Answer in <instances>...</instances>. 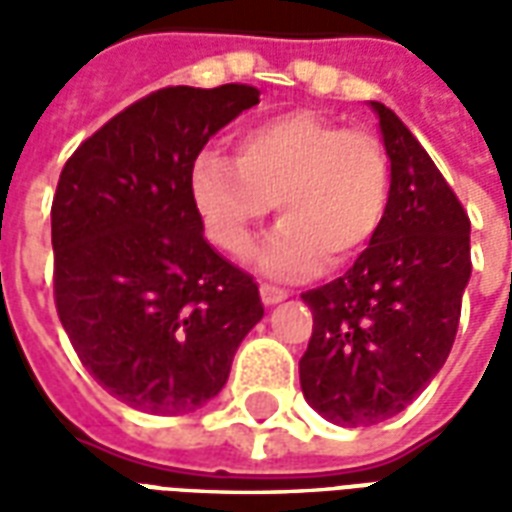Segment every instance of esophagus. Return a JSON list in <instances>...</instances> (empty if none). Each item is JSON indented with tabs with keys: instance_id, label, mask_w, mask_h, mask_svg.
<instances>
[{
	"instance_id": "34e87169",
	"label": "esophagus",
	"mask_w": 512,
	"mask_h": 512,
	"mask_svg": "<svg viewBox=\"0 0 512 512\" xmlns=\"http://www.w3.org/2000/svg\"><path fill=\"white\" fill-rule=\"evenodd\" d=\"M288 296H290L288 290L277 288V285H268V282L260 285V299H263V304H268V307H271V304H279V301H285Z\"/></svg>"
}]
</instances>
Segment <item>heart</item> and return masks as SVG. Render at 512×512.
Returning a JSON list of instances; mask_svg holds the SVG:
<instances>
[{"label": "heart", "instance_id": "1", "mask_svg": "<svg viewBox=\"0 0 512 512\" xmlns=\"http://www.w3.org/2000/svg\"><path fill=\"white\" fill-rule=\"evenodd\" d=\"M235 158L202 150L191 164V194L208 238L246 257L266 216L279 230L260 255L277 279L318 274L329 257L345 266L373 244L389 211L392 172L384 145L315 112H279L244 126Z\"/></svg>", "mask_w": 512, "mask_h": 512}]
</instances>
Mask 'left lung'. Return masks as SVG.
Instances as JSON below:
<instances>
[{"label": "left lung", "mask_w": 512, "mask_h": 512, "mask_svg": "<svg viewBox=\"0 0 512 512\" xmlns=\"http://www.w3.org/2000/svg\"><path fill=\"white\" fill-rule=\"evenodd\" d=\"M370 106L392 164L384 227L343 277L301 293L312 310L301 392L345 428L395 417L430 384L455 343L472 274L461 200L403 120Z\"/></svg>", "instance_id": "8db88e82"}]
</instances>
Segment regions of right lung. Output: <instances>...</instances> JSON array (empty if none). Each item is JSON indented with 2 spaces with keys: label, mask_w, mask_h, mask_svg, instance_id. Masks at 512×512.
<instances>
[{
  "label": "right lung",
  "mask_w": 512,
  "mask_h": 512,
  "mask_svg": "<svg viewBox=\"0 0 512 512\" xmlns=\"http://www.w3.org/2000/svg\"><path fill=\"white\" fill-rule=\"evenodd\" d=\"M260 104L249 84L164 87L87 136L51 202L54 304L87 373L126 406L183 414L222 392L263 318L255 279L213 252L191 164Z\"/></svg>",
  "instance_id": "add662e5"
}]
</instances>
